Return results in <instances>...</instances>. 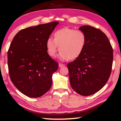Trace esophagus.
<instances>
[{
  "mask_svg": "<svg viewBox=\"0 0 121 121\" xmlns=\"http://www.w3.org/2000/svg\"><path fill=\"white\" fill-rule=\"evenodd\" d=\"M64 66H65V64L62 63H59V67L62 68L63 67H64Z\"/></svg>",
  "mask_w": 121,
  "mask_h": 121,
  "instance_id": "1",
  "label": "esophagus"
}]
</instances>
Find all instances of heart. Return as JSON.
Returning <instances> with one entry per match:
<instances>
[{
  "mask_svg": "<svg viewBox=\"0 0 121 121\" xmlns=\"http://www.w3.org/2000/svg\"><path fill=\"white\" fill-rule=\"evenodd\" d=\"M54 39L48 38L46 41V48L49 56L54 57L59 48L58 57L62 60L77 59L82 53L86 42L85 34L80 30L63 28L53 34Z\"/></svg>",
  "mask_w": 121,
  "mask_h": 121,
  "instance_id": "1",
  "label": "heart"
}]
</instances>
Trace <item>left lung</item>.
<instances>
[{
	"mask_svg": "<svg viewBox=\"0 0 121 121\" xmlns=\"http://www.w3.org/2000/svg\"><path fill=\"white\" fill-rule=\"evenodd\" d=\"M85 34L86 42L82 53L68 64L70 85L78 94L89 96L105 85L112 70L113 49L104 33L90 26L79 29Z\"/></svg>",
	"mask_w": 121,
	"mask_h": 121,
	"instance_id": "8db88e82",
	"label": "left lung"
}]
</instances>
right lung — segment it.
Listing matches in <instances>:
<instances>
[{
  "instance_id": "obj_1",
  "label": "right lung",
  "mask_w": 121,
  "mask_h": 121,
  "mask_svg": "<svg viewBox=\"0 0 121 121\" xmlns=\"http://www.w3.org/2000/svg\"><path fill=\"white\" fill-rule=\"evenodd\" d=\"M58 24L54 21L21 30L10 45V78L15 86L28 97H40L52 86V74L58 63L48 54L46 43Z\"/></svg>"
}]
</instances>
